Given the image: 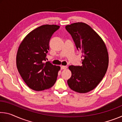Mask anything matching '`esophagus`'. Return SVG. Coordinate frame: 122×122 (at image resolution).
I'll use <instances>...</instances> for the list:
<instances>
[{
    "label": "esophagus",
    "instance_id": "esophagus-1",
    "mask_svg": "<svg viewBox=\"0 0 122 122\" xmlns=\"http://www.w3.org/2000/svg\"><path fill=\"white\" fill-rule=\"evenodd\" d=\"M67 66H61V70H63V69H66V68H67Z\"/></svg>",
    "mask_w": 122,
    "mask_h": 122
}]
</instances>
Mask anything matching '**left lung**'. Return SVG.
I'll return each mask as SVG.
<instances>
[{
    "mask_svg": "<svg viewBox=\"0 0 122 122\" xmlns=\"http://www.w3.org/2000/svg\"><path fill=\"white\" fill-rule=\"evenodd\" d=\"M78 51L82 53L81 66H70L71 77L67 83L71 90L86 93L93 90L106 74L109 64L106 45L90 26L76 22L66 26Z\"/></svg>",
    "mask_w": 122,
    "mask_h": 122,
    "instance_id": "1",
    "label": "left lung"
}]
</instances>
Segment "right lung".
Wrapping results in <instances>:
<instances>
[{
  "mask_svg": "<svg viewBox=\"0 0 122 122\" xmlns=\"http://www.w3.org/2000/svg\"><path fill=\"white\" fill-rule=\"evenodd\" d=\"M60 26H41L30 32L22 41L16 55V67L29 88L36 91L50 88L56 81L59 66L46 61L49 43Z\"/></svg>",
  "mask_w": 122,
  "mask_h": 122,
  "instance_id": "obj_1",
  "label": "right lung"
}]
</instances>
